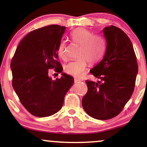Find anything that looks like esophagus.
Returning <instances> with one entry per match:
<instances>
[{"label": "esophagus", "mask_w": 147, "mask_h": 147, "mask_svg": "<svg viewBox=\"0 0 147 147\" xmlns=\"http://www.w3.org/2000/svg\"><path fill=\"white\" fill-rule=\"evenodd\" d=\"M82 80H80V79H78V78H74V82H81Z\"/></svg>", "instance_id": "esophagus-1"}]
</instances>
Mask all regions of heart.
<instances>
[{
  "instance_id": "b5f03b06",
  "label": "heart",
  "mask_w": 147,
  "mask_h": 147,
  "mask_svg": "<svg viewBox=\"0 0 147 147\" xmlns=\"http://www.w3.org/2000/svg\"><path fill=\"white\" fill-rule=\"evenodd\" d=\"M71 37L74 42L80 45L78 52L80 59L68 63L65 67V71L70 75L79 77L87 67V61L92 64L102 59L106 50V42L103 37L94 35L84 28L74 30L71 33ZM57 53L62 59H67V45L65 40L60 42Z\"/></svg>"
}]
</instances>
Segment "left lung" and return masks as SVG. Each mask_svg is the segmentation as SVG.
Masks as SVG:
<instances>
[{
	"instance_id": "obj_1",
	"label": "left lung",
	"mask_w": 147,
	"mask_h": 147,
	"mask_svg": "<svg viewBox=\"0 0 147 147\" xmlns=\"http://www.w3.org/2000/svg\"><path fill=\"white\" fill-rule=\"evenodd\" d=\"M102 32L107 42L105 56L90 71L102 82L86 80L88 91L82 105L94 119L108 120L121 112L133 94L138 65L133 45L125 32L113 25Z\"/></svg>"
}]
</instances>
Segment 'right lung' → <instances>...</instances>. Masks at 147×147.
<instances>
[{
	"label": "right lung",
	"instance_id": "1",
	"mask_svg": "<svg viewBox=\"0 0 147 147\" xmlns=\"http://www.w3.org/2000/svg\"><path fill=\"white\" fill-rule=\"evenodd\" d=\"M65 30V26L51 24L30 32L20 42L11 61L14 91L35 117L59 112L74 83L73 76L65 73L55 80L49 76V69L60 71L63 68L57 61V50Z\"/></svg>",
	"mask_w": 147,
	"mask_h": 147
}]
</instances>
